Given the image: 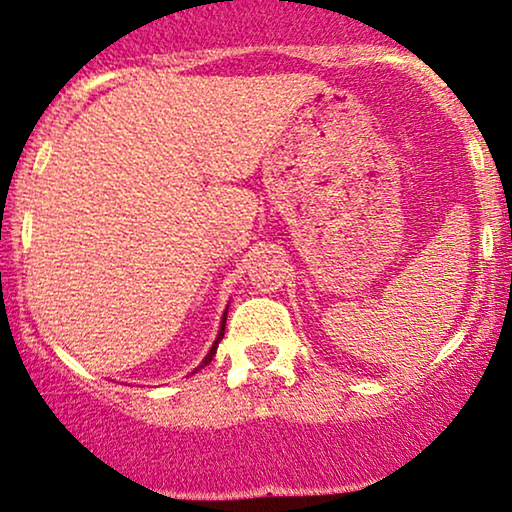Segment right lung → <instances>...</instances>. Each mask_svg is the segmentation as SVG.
<instances>
[{"label": "right lung", "mask_w": 512, "mask_h": 512, "mask_svg": "<svg viewBox=\"0 0 512 512\" xmlns=\"http://www.w3.org/2000/svg\"><path fill=\"white\" fill-rule=\"evenodd\" d=\"M227 309H229V306H227ZM227 309H224V313H222V323H220V332H217V337H215V342H213V346H210L208 356L201 360V365H199V367H196V370H194V372H199V370H203V367H206V365L210 363V360H213V356H215V351H217V344H220V342H222V337H224V323H227ZM194 372H192V374H194Z\"/></svg>", "instance_id": "add662e5"}]
</instances>
